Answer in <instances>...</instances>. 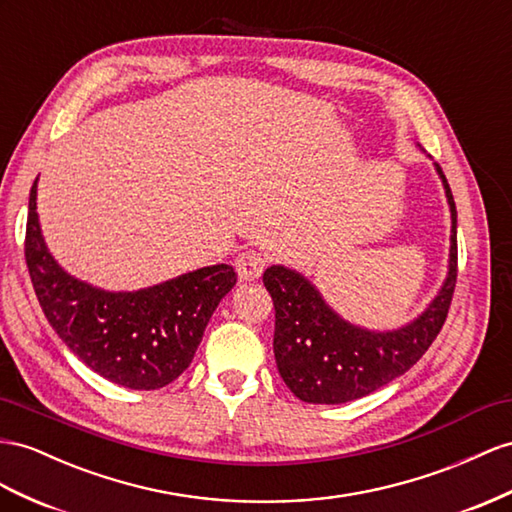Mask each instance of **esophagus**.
Listing matches in <instances>:
<instances>
[{
	"instance_id": "1",
	"label": "esophagus",
	"mask_w": 512,
	"mask_h": 512,
	"mask_svg": "<svg viewBox=\"0 0 512 512\" xmlns=\"http://www.w3.org/2000/svg\"><path fill=\"white\" fill-rule=\"evenodd\" d=\"M268 266V257L255 251V248H248V251H242L235 259V270H238V277L242 281H255L261 277V272Z\"/></svg>"
}]
</instances>
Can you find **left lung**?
Returning a JSON list of instances; mask_svg holds the SVG:
<instances>
[{
	"label": "left lung",
	"mask_w": 512,
	"mask_h": 512,
	"mask_svg": "<svg viewBox=\"0 0 512 512\" xmlns=\"http://www.w3.org/2000/svg\"><path fill=\"white\" fill-rule=\"evenodd\" d=\"M452 212L450 272L439 296L404 329L374 333L352 326L324 303L320 292L298 272L270 266L264 285L274 300V359L296 398L311 404H342L368 396L402 376L422 359L448 318L456 287V205L441 166Z\"/></svg>",
	"instance_id": "1"
}]
</instances>
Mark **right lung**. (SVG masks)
<instances>
[{
	"instance_id": "add662e5",
	"label": "right lung",
	"mask_w": 512,
	"mask_h": 512,
	"mask_svg": "<svg viewBox=\"0 0 512 512\" xmlns=\"http://www.w3.org/2000/svg\"><path fill=\"white\" fill-rule=\"evenodd\" d=\"M25 264L45 318L90 370L129 389H160L188 368L218 303L238 281L227 264L138 292H103L64 272L43 242L36 181L25 225Z\"/></svg>"
}]
</instances>
